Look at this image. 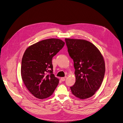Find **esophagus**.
Segmentation results:
<instances>
[{
	"mask_svg": "<svg viewBox=\"0 0 123 123\" xmlns=\"http://www.w3.org/2000/svg\"><path fill=\"white\" fill-rule=\"evenodd\" d=\"M65 79H66V77H62V78H61V80L62 81H64L65 80Z\"/></svg>",
	"mask_w": 123,
	"mask_h": 123,
	"instance_id": "esophagus-1",
	"label": "esophagus"
}]
</instances>
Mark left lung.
Wrapping results in <instances>:
<instances>
[{
  "mask_svg": "<svg viewBox=\"0 0 123 123\" xmlns=\"http://www.w3.org/2000/svg\"><path fill=\"white\" fill-rule=\"evenodd\" d=\"M70 57L73 60L76 82L70 87L76 97H91L100 87L105 72L104 58L95 45L82 39L65 38Z\"/></svg>",
  "mask_w": 123,
  "mask_h": 123,
  "instance_id": "8db88e82",
  "label": "left lung"
}]
</instances>
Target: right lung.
Returning <instances> with one entry per match:
<instances>
[{
    "label": "right lung",
    "mask_w": 123,
    "mask_h": 123,
    "mask_svg": "<svg viewBox=\"0 0 123 123\" xmlns=\"http://www.w3.org/2000/svg\"><path fill=\"white\" fill-rule=\"evenodd\" d=\"M64 44L59 39H48L25 50L22 59L21 77L26 87L36 98L49 97L58 85L59 79L53 74L52 60Z\"/></svg>",
    "instance_id": "right-lung-1"
}]
</instances>
